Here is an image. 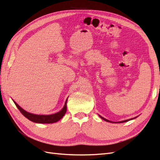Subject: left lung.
I'll list each match as a JSON object with an SVG mask.
<instances>
[{"instance_id":"1","label":"left lung","mask_w":160,"mask_h":160,"mask_svg":"<svg viewBox=\"0 0 160 160\" xmlns=\"http://www.w3.org/2000/svg\"><path fill=\"white\" fill-rule=\"evenodd\" d=\"M99 117L102 118V119H103L104 121H107V122H113V123H115V122H112V121H109V120H107V119H106V118H104V117H101L100 115H99ZM137 118V117H134V118H130V119H127V120H125V121H119L118 122L119 123H121V122H127V121H130V120H132V119H134V118Z\"/></svg>"}]
</instances>
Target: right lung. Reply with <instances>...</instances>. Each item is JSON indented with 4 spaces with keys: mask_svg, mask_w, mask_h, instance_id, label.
Returning a JSON list of instances; mask_svg holds the SVG:
<instances>
[{
    "mask_svg": "<svg viewBox=\"0 0 160 160\" xmlns=\"http://www.w3.org/2000/svg\"><path fill=\"white\" fill-rule=\"evenodd\" d=\"M67 100L68 99H66L64 106H63V108L60 111L58 112L57 113L53 114V115H35V114L28 112L26 111H25L24 109H22L19 104L14 101V100H13V102H14L16 107L22 113V115L25 116L27 118H28V119L30 120L31 121L37 122V123H53L58 121L59 120H60L61 118L64 116L67 110V106H66Z\"/></svg>",
    "mask_w": 160,
    "mask_h": 160,
    "instance_id": "obj_1",
    "label": "right lung"
}]
</instances>
